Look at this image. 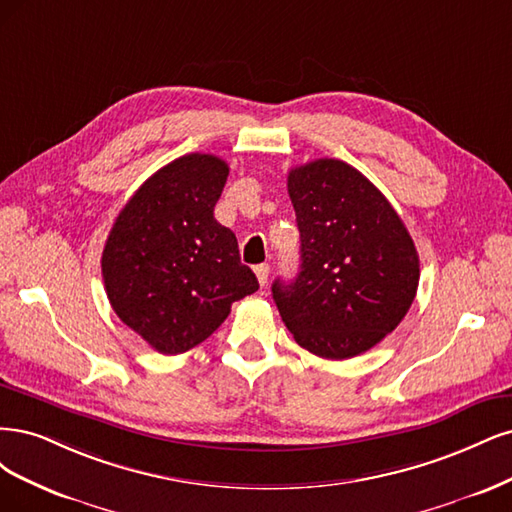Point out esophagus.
Wrapping results in <instances>:
<instances>
[{
  "label": "esophagus",
  "instance_id": "esophagus-1",
  "mask_svg": "<svg viewBox=\"0 0 512 512\" xmlns=\"http://www.w3.org/2000/svg\"><path fill=\"white\" fill-rule=\"evenodd\" d=\"M255 270V276H257V280H259V285L263 287L268 283V274H270V266L268 263H259V266H255L253 268Z\"/></svg>",
  "mask_w": 512,
  "mask_h": 512
}]
</instances>
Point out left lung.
Returning a JSON list of instances; mask_svg holds the SVG:
<instances>
[{
  "instance_id": "1",
  "label": "left lung",
  "mask_w": 512,
  "mask_h": 512,
  "mask_svg": "<svg viewBox=\"0 0 512 512\" xmlns=\"http://www.w3.org/2000/svg\"><path fill=\"white\" fill-rule=\"evenodd\" d=\"M287 191L302 266L272 295L295 342L323 359L366 353L400 325L419 287V255L400 214L340 159L293 168Z\"/></svg>"
}]
</instances>
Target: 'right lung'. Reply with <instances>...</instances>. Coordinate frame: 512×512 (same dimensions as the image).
Listing matches in <instances>:
<instances>
[{
    "label": "right lung",
    "mask_w": 512,
    "mask_h": 512,
    "mask_svg": "<svg viewBox=\"0 0 512 512\" xmlns=\"http://www.w3.org/2000/svg\"><path fill=\"white\" fill-rule=\"evenodd\" d=\"M229 168L189 153L157 170L114 221L102 274L117 317L163 355L204 342L259 289L238 240L214 219Z\"/></svg>",
    "instance_id": "obj_1"
}]
</instances>
